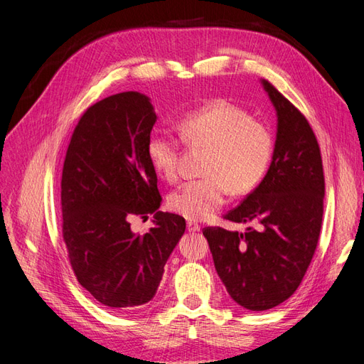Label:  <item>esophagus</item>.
<instances>
[{
	"mask_svg": "<svg viewBox=\"0 0 364 364\" xmlns=\"http://www.w3.org/2000/svg\"><path fill=\"white\" fill-rule=\"evenodd\" d=\"M186 230H188V232H199L200 226L197 225L196 222H188V223H186Z\"/></svg>",
	"mask_w": 364,
	"mask_h": 364,
	"instance_id": "obj_1",
	"label": "esophagus"
}]
</instances>
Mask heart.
Wrapping results in <instances>:
<instances>
[{
    "label": "heart",
    "instance_id": "b5f03b06",
    "mask_svg": "<svg viewBox=\"0 0 364 364\" xmlns=\"http://www.w3.org/2000/svg\"><path fill=\"white\" fill-rule=\"evenodd\" d=\"M179 139L188 147H205L203 176L170 193L167 205L188 220H203L234 196L247 194L266 176L273 156V138L261 121L226 100H213L183 114L174 123ZM156 132L147 141V158L162 179L179 178L181 142Z\"/></svg>",
    "mask_w": 364,
    "mask_h": 364
}]
</instances>
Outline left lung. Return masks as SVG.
<instances>
[{"instance_id": "1", "label": "left lung", "mask_w": 364, "mask_h": 364, "mask_svg": "<svg viewBox=\"0 0 364 364\" xmlns=\"http://www.w3.org/2000/svg\"><path fill=\"white\" fill-rule=\"evenodd\" d=\"M262 86L278 115L273 159L262 182L223 215L255 228L245 234L203 229L228 293L252 311L282 304L301 285L321 237L325 196L321 149L310 123L269 80Z\"/></svg>"}]
</instances>
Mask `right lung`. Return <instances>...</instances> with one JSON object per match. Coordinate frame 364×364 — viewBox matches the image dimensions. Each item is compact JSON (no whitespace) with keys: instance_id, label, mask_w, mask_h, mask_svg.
<instances>
[{"instance_id":"obj_1","label":"right lung","mask_w":364,"mask_h":364,"mask_svg":"<svg viewBox=\"0 0 364 364\" xmlns=\"http://www.w3.org/2000/svg\"><path fill=\"white\" fill-rule=\"evenodd\" d=\"M156 115L146 95L121 92L90 106L77 123L60 181L62 238L77 281L112 310L155 296L185 218L161 213L158 176L147 158ZM156 214L144 236L128 220Z\"/></svg>"}]
</instances>
